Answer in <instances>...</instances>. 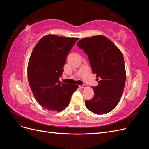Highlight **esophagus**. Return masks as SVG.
Instances as JSON below:
<instances>
[{
    "mask_svg": "<svg viewBox=\"0 0 149 149\" xmlns=\"http://www.w3.org/2000/svg\"><path fill=\"white\" fill-rule=\"evenodd\" d=\"M79 87L80 88H84L86 87V85L85 84H82V85H79Z\"/></svg>",
    "mask_w": 149,
    "mask_h": 149,
    "instance_id": "obj_1",
    "label": "esophagus"
}]
</instances>
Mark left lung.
<instances>
[{
	"label": "left lung",
	"instance_id": "left-lung-1",
	"mask_svg": "<svg viewBox=\"0 0 149 149\" xmlns=\"http://www.w3.org/2000/svg\"><path fill=\"white\" fill-rule=\"evenodd\" d=\"M88 56L98 85L93 87L94 97L85 101L86 107L96 114L111 112L120 101L125 83L123 53L110 40L103 35L83 38L77 43Z\"/></svg>",
	"mask_w": 149,
	"mask_h": 149
}]
</instances>
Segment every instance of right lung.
Returning <instances> with one entry per match:
<instances>
[{
  "instance_id": "obj_1",
  "label": "right lung",
  "mask_w": 149,
  "mask_h": 149,
  "mask_svg": "<svg viewBox=\"0 0 149 149\" xmlns=\"http://www.w3.org/2000/svg\"><path fill=\"white\" fill-rule=\"evenodd\" d=\"M78 38L48 35L34 47L28 65V79L34 96L45 109L63 111L78 85L61 83L66 57Z\"/></svg>"
}]
</instances>
